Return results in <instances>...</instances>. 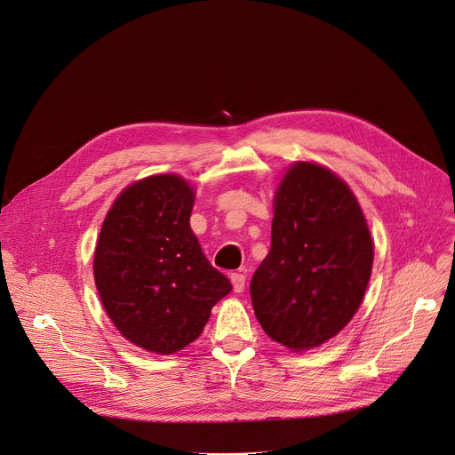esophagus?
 Listing matches in <instances>:
<instances>
[{"mask_svg": "<svg viewBox=\"0 0 455 455\" xmlns=\"http://www.w3.org/2000/svg\"><path fill=\"white\" fill-rule=\"evenodd\" d=\"M230 281H232L235 293H242L245 290V275L243 273H232Z\"/></svg>", "mask_w": 455, "mask_h": 455, "instance_id": "esophagus-1", "label": "esophagus"}]
</instances>
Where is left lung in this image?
<instances>
[{
	"label": "left lung",
	"instance_id": "1",
	"mask_svg": "<svg viewBox=\"0 0 455 455\" xmlns=\"http://www.w3.org/2000/svg\"><path fill=\"white\" fill-rule=\"evenodd\" d=\"M373 243L347 184L293 164L273 201L271 249L251 281L267 337L291 351L318 347L351 322L371 275Z\"/></svg>",
	"mask_w": 455,
	"mask_h": 455
}]
</instances>
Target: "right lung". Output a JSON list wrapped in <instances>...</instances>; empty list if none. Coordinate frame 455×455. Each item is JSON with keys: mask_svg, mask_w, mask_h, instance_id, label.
<instances>
[{"mask_svg": "<svg viewBox=\"0 0 455 455\" xmlns=\"http://www.w3.org/2000/svg\"><path fill=\"white\" fill-rule=\"evenodd\" d=\"M195 191L176 174L128 186L94 249V283L123 337L157 355L199 339L212 307L232 290L189 227Z\"/></svg>", "mask_w": 455, "mask_h": 455, "instance_id": "1", "label": "right lung"}]
</instances>
